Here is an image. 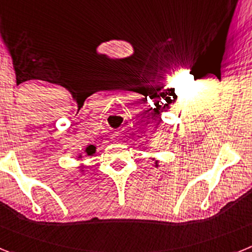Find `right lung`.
<instances>
[{"mask_svg":"<svg viewBox=\"0 0 252 252\" xmlns=\"http://www.w3.org/2000/svg\"><path fill=\"white\" fill-rule=\"evenodd\" d=\"M86 151H87V154H88V155H92V154H94L95 148L93 145H90V146H88V148L86 149Z\"/></svg>","mask_w":252,"mask_h":252,"instance_id":"obj_1","label":"right lung"}]
</instances>
